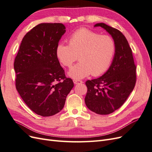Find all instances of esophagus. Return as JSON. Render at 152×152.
Returning <instances> with one entry per match:
<instances>
[{
  "label": "esophagus",
  "instance_id": "esophagus-1",
  "mask_svg": "<svg viewBox=\"0 0 152 152\" xmlns=\"http://www.w3.org/2000/svg\"><path fill=\"white\" fill-rule=\"evenodd\" d=\"M73 81V83H74L75 84H79L83 83V82H82V80H75V79H74Z\"/></svg>",
  "mask_w": 152,
  "mask_h": 152
}]
</instances>
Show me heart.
Here are the masks:
<instances>
[{
  "instance_id": "heart-1",
  "label": "heart",
  "mask_w": 152,
  "mask_h": 152,
  "mask_svg": "<svg viewBox=\"0 0 152 152\" xmlns=\"http://www.w3.org/2000/svg\"><path fill=\"white\" fill-rule=\"evenodd\" d=\"M116 50L114 40L86 28L77 30L69 39V44L59 43L56 54L63 66L70 67L78 58L79 62L71 68L68 75L80 79L89 75L99 76L111 65Z\"/></svg>"
}]
</instances>
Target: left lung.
<instances>
[{"mask_svg":"<svg viewBox=\"0 0 152 152\" xmlns=\"http://www.w3.org/2000/svg\"><path fill=\"white\" fill-rule=\"evenodd\" d=\"M111 35L116 50L108 70L98 79L87 80L85 103L92 112L108 115L125 103L134 89L136 80V67L132 50L121 31L103 23L96 24Z\"/></svg>","mask_w":152,"mask_h":152,"instance_id":"left-lung-1","label":"left lung"}]
</instances>
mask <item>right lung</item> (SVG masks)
I'll return each mask as SVG.
<instances>
[{"label": "right lung", "instance_id": "right-lung-1", "mask_svg": "<svg viewBox=\"0 0 152 152\" xmlns=\"http://www.w3.org/2000/svg\"><path fill=\"white\" fill-rule=\"evenodd\" d=\"M66 28L62 23H40L23 39L14 63L16 87L26 104L42 117L58 113L74 86L56 54Z\"/></svg>", "mask_w": 152, "mask_h": 152}]
</instances>
